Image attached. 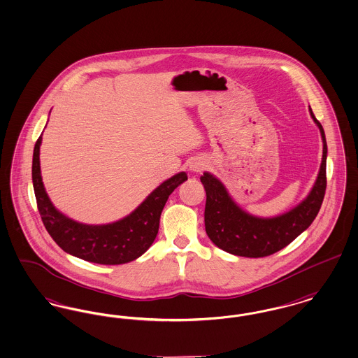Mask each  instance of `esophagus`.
<instances>
[{
    "label": "esophagus",
    "instance_id": "esophagus-1",
    "mask_svg": "<svg viewBox=\"0 0 358 358\" xmlns=\"http://www.w3.org/2000/svg\"><path fill=\"white\" fill-rule=\"evenodd\" d=\"M206 168V161L203 158H194L189 164V171L193 173H200Z\"/></svg>",
    "mask_w": 358,
    "mask_h": 358
}]
</instances>
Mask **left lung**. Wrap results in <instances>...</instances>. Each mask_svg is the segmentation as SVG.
<instances>
[{
    "instance_id": "left-lung-1",
    "label": "left lung",
    "mask_w": 358,
    "mask_h": 358,
    "mask_svg": "<svg viewBox=\"0 0 358 358\" xmlns=\"http://www.w3.org/2000/svg\"><path fill=\"white\" fill-rule=\"evenodd\" d=\"M309 113L321 133L322 161L308 196L285 213L273 217L250 215L233 200L228 189L212 173L201 176L206 192L205 230L215 246L240 257H266L284 249L315 221L327 189L328 145L322 125L310 106Z\"/></svg>"
}]
</instances>
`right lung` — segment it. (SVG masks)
<instances>
[{
  "label": "right lung",
  "mask_w": 358,
  "mask_h": 358,
  "mask_svg": "<svg viewBox=\"0 0 358 358\" xmlns=\"http://www.w3.org/2000/svg\"><path fill=\"white\" fill-rule=\"evenodd\" d=\"M41 143L43 136L34 145L31 180L43 225L58 246L74 257L101 265H120L141 257L156 240L161 212L173 190L187 180L186 173L164 181L127 217L110 224L89 225L61 213L49 199L41 177Z\"/></svg>",
  "instance_id": "1"
}]
</instances>
